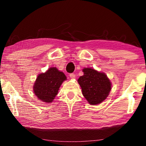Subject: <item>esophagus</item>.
I'll return each instance as SVG.
<instances>
[{
	"instance_id": "obj_1",
	"label": "esophagus",
	"mask_w": 146,
	"mask_h": 146,
	"mask_svg": "<svg viewBox=\"0 0 146 146\" xmlns=\"http://www.w3.org/2000/svg\"><path fill=\"white\" fill-rule=\"evenodd\" d=\"M70 76L71 79H74L75 78V75L74 73H71L70 74Z\"/></svg>"
}]
</instances>
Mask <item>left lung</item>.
Masks as SVG:
<instances>
[{
    "label": "left lung",
    "instance_id": "left-lung-1",
    "mask_svg": "<svg viewBox=\"0 0 146 146\" xmlns=\"http://www.w3.org/2000/svg\"><path fill=\"white\" fill-rule=\"evenodd\" d=\"M84 75L78 79L82 94L91 105L100 104L108 97L111 83L105 73L92 68H84Z\"/></svg>",
    "mask_w": 146,
    "mask_h": 146
}]
</instances>
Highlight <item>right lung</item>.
I'll return each mask as SVG.
<instances>
[{"label": "right lung", "instance_id": "add662e5", "mask_svg": "<svg viewBox=\"0 0 146 146\" xmlns=\"http://www.w3.org/2000/svg\"><path fill=\"white\" fill-rule=\"evenodd\" d=\"M66 79L64 73L56 68H49L36 78L33 86L35 95L39 100L46 103L52 102L58 94L59 88Z\"/></svg>", "mask_w": 146, "mask_h": 146}]
</instances>
